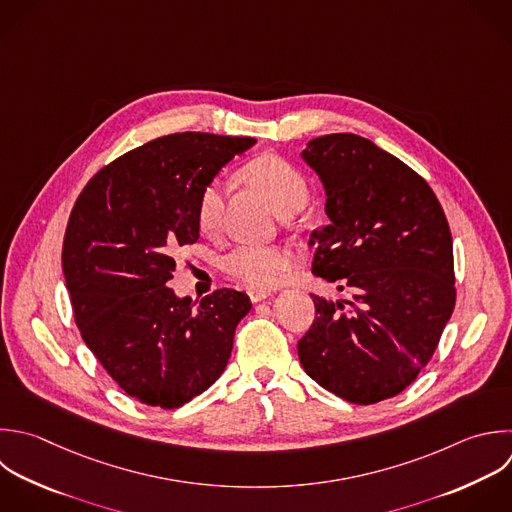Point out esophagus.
Listing matches in <instances>:
<instances>
[{"label":"esophagus","mask_w":512,"mask_h":512,"mask_svg":"<svg viewBox=\"0 0 512 512\" xmlns=\"http://www.w3.org/2000/svg\"><path fill=\"white\" fill-rule=\"evenodd\" d=\"M248 296H250L252 302H262V300L270 298L272 292H270V290H260V288H250V290H248Z\"/></svg>","instance_id":"1"}]
</instances>
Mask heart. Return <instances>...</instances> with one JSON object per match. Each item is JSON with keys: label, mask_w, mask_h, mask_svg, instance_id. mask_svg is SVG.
Returning a JSON list of instances; mask_svg holds the SVG:
<instances>
[{"label": "heart", "mask_w": 512, "mask_h": 512, "mask_svg": "<svg viewBox=\"0 0 512 512\" xmlns=\"http://www.w3.org/2000/svg\"><path fill=\"white\" fill-rule=\"evenodd\" d=\"M246 178L270 200V204L280 212L284 206L304 200L308 196V186L304 176L286 160L278 156H262L246 168ZM224 182L210 180L198 196L196 220L202 232H216L224 216ZM292 266V252L282 246H250L242 244L232 248L222 258V268L250 284L254 288H272L280 284Z\"/></svg>", "instance_id": "heart-1"}]
</instances>
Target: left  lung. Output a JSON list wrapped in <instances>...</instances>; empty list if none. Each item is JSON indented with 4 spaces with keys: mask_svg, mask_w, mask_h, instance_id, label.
Segmentation results:
<instances>
[{
    "mask_svg": "<svg viewBox=\"0 0 512 512\" xmlns=\"http://www.w3.org/2000/svg\"><path fill=\"white\" fill-rule=\"evenodd\" d=\"M300 158L318 174L328 224L310 234L312 272L352 300L312 296L298 342L328 392L374 404L402 392L432 358L454 310L452 236L430 186L356 134L318 136Z\"/></svg>",
    "mask_w": 512,
    "mask_h": 512,
    "instance_id": "1",
    "label": "left lung"
}]
</instances>
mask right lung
I'll list each match as a JSON object with an SVG mask.
<instances>
[{
  "label": "right lung",
  "mask_w": 512,
  "mask_h": 512,
  "mask_svg": "<svg viewBox=\"0 0 512 512\" xmlns=\"http://www.w3.org/2000/svg\"><path fill=\"white\" fill-rule=\"evenodd\" d=\"M256 144L204 132L156 138L102 168L80 194L62 266L84 342L132 398L178 408L224 372L252 302L230 288L176 296L180 246L200 238V190Z\"/></svg>",
  "instance_id": "1"
}]
</instances>
